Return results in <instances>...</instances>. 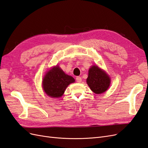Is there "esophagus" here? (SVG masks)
I'll use <instances>...</instances> for the list:
<instances>
[{
	"label": "esophagus",
	"instance_id": "1",
	"mask_svg": "<svg viewBox=\"0 0 148 148\" xmlns=\"http://www.w3.org/2000/svg\"><path fill=\"white\" fill-rule=\"evenodd\" d=\"M76 80H77V82L78 83H81L82 81V77H76Z\"/></svg>",
	"mask_w": 148,
	"mask_h": 148
}]
</instances>
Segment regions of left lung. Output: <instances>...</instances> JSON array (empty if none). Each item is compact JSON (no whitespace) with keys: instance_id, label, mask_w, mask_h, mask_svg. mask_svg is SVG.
Here are the masks:
<instances>
[{"instance_id":"obj_1","label":"left lung","mask_w":148,"mask_h":148,"mask_svg":"<svg viewBox=\"0 0 148 148\" xmlns=\"http://www.w3.org/2000/svg\"><path fill=\"white\" fill-rule=\"evenodd\" d=\"M86 82L94 92L101 94L109 88L110 79L104 71L97 65H93L89 70Z\"/></svg>"}]
</instances>
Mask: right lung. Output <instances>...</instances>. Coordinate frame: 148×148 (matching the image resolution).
Returning a JSON list of instances; mask_svg holds the SVG:
<instances>
[{
	"mask_svg": "<svg viewBox=\"0 0 148 148\" xmlns=\"http://www.w3.org/2000/svg\"><path fill=\"white\" fill-rule=\"evenodd\" d=\"M75 79L65 74L57 65L47 71L42 81V88L47 95L52 97H61L65 89Z\"/></svg>",
	"mask_w": 148,
	"mask_h": 148,
	"instance_id": "1",
	"label": "right lung"
}]
</instances>
